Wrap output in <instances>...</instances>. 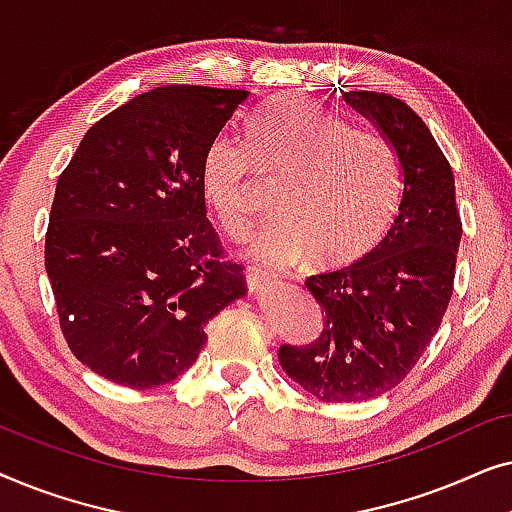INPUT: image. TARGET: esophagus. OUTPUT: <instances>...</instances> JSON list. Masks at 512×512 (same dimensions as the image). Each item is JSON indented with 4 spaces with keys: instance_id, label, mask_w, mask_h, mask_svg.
Masks as SVG:
<instances>
[{
    "instance_id": "34e87169",
    "label": "esophagus",
    "mask_w": 512,
    "mask_h": 512,
    "mask_svg": "<svg viewBox=\"0 0 512 512\" xmlns=\"http://www.w3.org/2000/svg\"><path fill=\"white\" fill-rule=\"evenodd\" d=\"M272 282H275V272L263 270V268H249L247 270V284L254 293H258L263 289V286H268Z\"/></svg>"
}]
</instances>
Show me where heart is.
I'll use <instances>...</instances> for the list:
<instances>
[{
    "label": "heart",
    "mask_w": 512,
    "mask_h": 512,
    "mask_svg": "<svg viewBox=\"0 0 512 512\" xmlns=\"http://www.w3.org/2000/svg\"><path fill=\"white\" fill-rule=\"evenodd\" d=\"M251 170L279 177L270 216L247 240V256L291 265L310 256L338 268L366 256L387 233L401 195L394 146L300 95L265 102L244 125V146L214 139L200 163V193L230 235L254 216Z\"/></svg>",
    "instance_id": "heart-1"
}]
</instances>
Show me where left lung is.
Masks as SVG:
<instances>
[{
    "label": "left lung",
    "mask_w": 512,
    "mask_h": 512,
    "mask_svg": "<svg viewBox=\"0 0 512 512\" xmlns=\"http://www.w3.org/2000/svg\"><path fill=\"white\" fill-rule=\"evenodd\" d=\"M342 97L394 146L403 193L370 254L305 282L321 305L319 338L277 352L284 373L326 403L370 401L415 368L450 303L461 242L452 167L422 118L384 93Z\"/></svg>",
    "instance_id": "8db88e82"
}]
</instances>
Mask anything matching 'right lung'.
Returning a JSON list of instances; mask_svg holds the SVG:
<instances>
[{
	"instance_id": "1",
	"label": "right lung",
	"mask_w": 512,
	"mask_h": 512,
	"mask_svg": "<svg viewBox=\"0 0 512 512\" xmlns=\"http://www.w3.org/2000/svg\"><path fill=\"white\" fill-rule=\"evenodd\" d=\"M247 97L153 88L97 121L60 174L46 272L69 349L104 380H177L209 321L247 293L240 265L216 261L200 193L202 156Z\"/></svg>"
}]
</instances>
